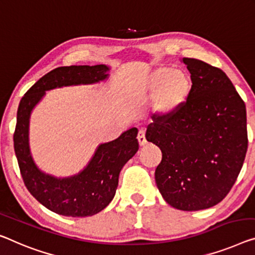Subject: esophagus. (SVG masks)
<instances>
[{
    "label": "esophagus",
    "mask_w": 255,
    "mask_h": 255,
    "mask_svg": "<svg viewBox=\"0 0 255 255\" xmlns=\"http://www.w3.org/2000/svg\"><path fill=\"white\" fill-rule=\"evenodd\" d=\"M137 140H138V144H139L140 146L145 145V144L147 143V142H146V138H145V134H144V130H142V129H140V130L138 131Z\"/></svg>",
    "instance_id": "esophagus-1"
}]
</instances>
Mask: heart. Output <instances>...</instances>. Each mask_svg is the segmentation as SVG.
Here are the masks:
<instances>
[{"label":"heart","mask_w":255,"mask_h":255,"mask_svg":"<svg viewBox=\"0 0 255 255\" xmlns=\"http://www.w3.org/2000/svg\"><path fill=\"white\" fill-rule=\"evenodd\" d=\"M192 90V79L187 71L159 66L147 75L144 91L154 98V111L159 117L169 118L183 108Z\"/></svg>","instance_id":"heart-1"}]
</instances>
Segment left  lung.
Wrapping results in <instances>:
<instances>
[{
    "instance_id": "1",
    "label": "left lung",
    "mask_w": 255,
    "mask_h": 255,
    "mask_svg": "<svg viewBox=\"0 0 255 255\" xmlns=\"http://www.w3.org/2000/svg\"><path fill=\"white\" fill-rule=\"evenodd\" d=\"M192 79L187 103L169 118L154 117L147 142L161 150L155 183L170 206L199 211L229 193L244 164L246 106L221 68L183 58Z\"/></svg>"
}]
</instances>
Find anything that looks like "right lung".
Segmentation results:
<instances>
[{
	"instance_id": "obj_1",
	"label": "right lung",
	"mask_w": 255,
	"mask_h": 255,
	"mask_svg": "<svg viewBox=\"0 0 255 255\" xmlns=\"http://www.w3.org/2000/svg\"><path fill=\"white\" fill-rule=\"evenodd\" d=\"M109 67L63 66L43 75L22 96L17 111L13 147L20 175L34 198L57 214L85 218L108 206L116 195L119 174L124 165L138 150L137 128H131L112 142L101 144L89 165L78 175L56 178L40 172L29 154L28 120L34 106L45 90L63 86L87 85L104 80Z\"/></svg>"
}]
</instances>
